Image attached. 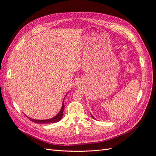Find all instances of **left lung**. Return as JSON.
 Wrapping results in <instances>:
<instances>
[{
  "instance_id": "obj_1",
  "label": "left lung",
  "mask_w": 156,
  "mask_h": 156,
  "mask_svg": "<svg viewBox=\"0 0 156 156\" xmlns=\"http://www.w3.org/2000/svg\"><path fill=\"white\" fill-rule=\"evenodd\" d=\"M91 116H92V118H93V119H94V117H93V116H92V115H91Z\"/></svg>"
}]
</instances>
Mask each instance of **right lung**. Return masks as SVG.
<instances>
[{"mask_svg": "<svg viewBox=\"0 0 156 156\" xmlns=\"http://www.w3.org/2000/svg\"><path fill=\"white\" fill-rule=\"evenodd\" d=\"M64 109V103H62V108H61V110L60 111L58 114L55 116V117L52 118L51 119H48V120H34V119H30V118L28 117V119H29L30 120H31L33 122H35V123L37 124H51V123H55V122H57L58 121H60L62 119V117L63 116V111Z\"/></svg>", "mask_w": 156, "mask_h": 156, "instance_id": "right-lung-1", "label": "right lung"}]
</instances>
